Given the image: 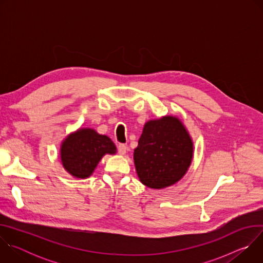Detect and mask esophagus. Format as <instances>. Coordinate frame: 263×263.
<instances>
[{"label": "esophagus", "mask_w": 263, "mask_h": 263, "mask_svg": "<svg viewBox=\"0 0 263 263\" xmlns=\"http://www.w3.org/2000/svg\"><path fill=\"white\" fill-rule=\"evenodd\" d=\"M126 151H127V146H126L125 144H123V143L119 144V146H118V152H119L121 155H125V154H126Z\"/></svg>", "instance_id": "34e87169"}]
</instances>
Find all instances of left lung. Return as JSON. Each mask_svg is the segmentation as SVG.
Masks as SVG:
<instances>
[{
	"label": "left lung",
	"instance_id": "obj_1",
	"mask_svg": "<svg viewBox=\"0 0 263 263\" xmlns=\"http://www.w3.org/2000/svg\"><path fill=\"white\" fill-rule=\"evenodd\" d=\"M192 158V139L182 123L173 117L147 122L134 149L139 180L156 190L178 182L190 167Z\"/></svg>",
	"mask_w": 263,
	"mask_h": 263
}]
</instances>
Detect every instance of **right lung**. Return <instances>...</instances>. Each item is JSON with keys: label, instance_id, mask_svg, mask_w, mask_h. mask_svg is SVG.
<instances>
[{"label": "right lung", "instance_id": "add662e5", "mask_svg": "<svg viewBox=\"0 0 263 263\" xmlns=\"http://www.w3.org/2000/svg\"><path fill=\"white\" fill-rule=\"evenodd\" d=\"M116 144L106 135L95 130L82 129L69 135L61 145L64 168L77 178H87L105 154H115Z\"/></svg>", "mask_w": 263, "mask_h": 263}]
</instances>
